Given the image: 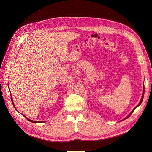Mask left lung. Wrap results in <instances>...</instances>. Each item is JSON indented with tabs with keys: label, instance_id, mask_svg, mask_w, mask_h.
<instances>
[{
	"label": "left lung",
	"instance_id": "8db88e82",
	"mask_svg": "<svg viewBox=\"0 0 152 152\" xmlns=\"http://www.w3.org/2000/svg\"><path fill=\"white\" fill-rule=\"evenodd\" d=\"M144 95V89H143V93H142V98H141V99H140V102H139V104H137V106H136V107H134V108L133 109V110L132 111H131V113H130V114H129V115H128V116H127V117H126V118H125L124 119V120H125V119H126V118H128V117H129V116H130V115H131V114H132V113H133L134 112V110H135V109H136V107H138V106H139V105H140V104H141V103H142V100H143Z\"/></svg>",
	"mask_w": 152,
	"mask_h": 152
}]
</instances>
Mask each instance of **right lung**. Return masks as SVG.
Returning a JSON list of instances; mask_svg holds the SVG:
<instances>
[{
  "mask_svg": "<svg viewBox=\"0 0 152 152\" xmlns=\"http://www.w3.org/2000/svg\"><path fill=\"white\" fill-rule=\"evenodd\" d=\"M11 99H12V103H13V106H14V107H15V104H14V103H13V99H12V96H11ZM15 109L16 110H17L16 109V107H15ZM23 116L24 117H26L28 121H30V122H32V123H42V122H38V121H34V120H30V119H29V118H28L27 117H26V116H24V115H23Z\"/></svg>",
  "mask_w": 152,
  "mask_h": 152,
  "instance_id": "1",
  "label": "right lung"
}]
</instances>
